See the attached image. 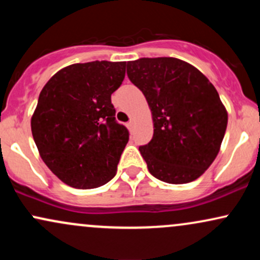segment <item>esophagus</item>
<instances>
[{"instance_id": "esophagus-1", "label": "esophagus", "mask_w": 260, "mask_h": 260, "mask_svg": "<svg viewBox=\"0 0 260 260\" xmlns=\"http://www.w3.org/2000/svg\"><path fill=\"white\" fill-rule=\"evenodd\" d=\"M127 127H128V129H133V127H134V121L131 120L129 122H128Z\"/></svg>"}]
</instances>
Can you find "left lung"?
Segmentation results:
<instances>
[{
	"label": "left lung",
	"mask_w": 260,
	"mask_h": 260,
	"mask_svg": "<svg viewBox=\"0 0 260 260\" xmlns=\"http://www.w3.org/2000/svg\"><path fill=\"white\" fill-rule=\"evenodd\" d=\"M127 76L153 116V138L139 147L149 172L172 184L201 177L219 154L228 127L215 86L194 66L175 57L129 61Z\"/></svg>",
	"instance_id": "1"
}]
</instances>
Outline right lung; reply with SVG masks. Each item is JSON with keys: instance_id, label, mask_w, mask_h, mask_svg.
<instances>
[{"instance_id": "add662e5", "label": "right lung", "mask_w": 260, "mask_h": 260, "mask_svg": "<svg viewBox=\"0 0 260 260\" xmlns=\"http://www.w3.org/2000/svg\"><path fill=\"white\" fill-rule=\"evenodd\" d=\"M124 74L126 62L74 63L53 74L39 95L32 138L47 168L68 186L90 189L116 175L129 133L116 122L111 94Z\"/></svg>"}]
</instances>
